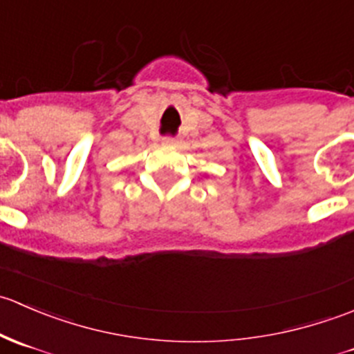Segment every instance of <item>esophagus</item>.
I'll return each mask as SVG.
<instances>
[{
    "mask_svg": "<svg viewBox=\"0 0 354 354\" xmlns=\"http://www.w3.org/2000/svg\"><path fill=\"white\" fill-rule=\"evenodd\" d=\"M164 144H166V145H178V144H180V138L167 135V137H164Z\"/></svg>",
    "mask_w": 354,
    "mask_h": 354,
    "instance_id": "esophagus-1",
    "label": "esophagus"
}]
</instances>
